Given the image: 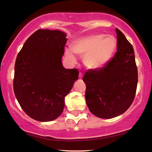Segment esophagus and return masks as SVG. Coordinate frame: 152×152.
Returning a JSON list of instances; mask_svg holds the SVG:
<instances>
[{
  "instance_id": "obj_1",
  "label": "esophagus",
  "mask_w": 152,
  "mask_h": 152,
  "mask_svg": "<svg viewBox=\"0 0 152 152\" xmlns=\"http://www.w3.org/2000/svg\"><path fill=\"white\" fill-rule=\"evenodd\" d=\"M83 78V74L81 72H79V78Z\"/></svg>"
}]
</instances>
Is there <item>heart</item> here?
<instances>
[{
    "instance_id": "obj_1",
    "label": "heart",
    "mask_w": 152,
    "mask_h": 152,
    "mask_svg": "<svg viewBox=\"0 0 152 152\" xmlns=\"http://www.w3.org/2000/svg\"><path fill=\"white\" fill-rule=\"evenodd\" d=\"M116 46V38L112 35L104 34L91 35L71 43L73 51L83 57V64L90 69L105 66L114 56ZM65 55L71 62L76 61V57L71 50L66 49Z\"/></svg>"
}]
</instances>
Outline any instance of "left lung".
<instances>
[{
    "instance_id": "obj_1",
    "label": "left lung",
    "mask_w": 152,
    "mask_h": 152,
    "mask_svg": "<svg viewBox=\"0 0 152 152\" xmlns=\"http://www.w3.org/2000/svg\"><path fill=\"white\" fill-rule=\"evenodd\" d=\"M117 51L104 67L86 71V102L96 116L111 118L124 113L133 102L138 82L133 46L116 28Z\"/></svg>"
}]
</instances>
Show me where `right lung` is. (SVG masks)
Segmentation results:
<instances>
[{
	"label": "right lung",
	"instance_id": "add662e5",
	"mask_svg": "<svg viewBox=\"0 0 152 152\" xmlns=\"http://www.w3.org/2000/svg\"><path fill=\"white\" fill-rule=\"evenodd\" d=\"M67 41L58 30L39 29L26 40L15 64L13 90L22 109L31 118L50 121L61 114L66 96L78 78L61 59Z\"/></svg>",
	"mask_w": 152,
	"mask_h": 152
}]
</instances>
